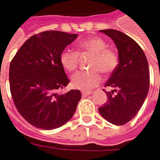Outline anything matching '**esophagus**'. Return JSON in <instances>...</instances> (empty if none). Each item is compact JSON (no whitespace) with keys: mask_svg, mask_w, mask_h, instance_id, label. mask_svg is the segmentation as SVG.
Instances as JSON below:
<instances>
[{"mask_svg":"<svg viewBox=\"0 0 160 160\" xmlns=\"http://www.w3.org/2000/svg\"><path fill=\"white\" fill-rule=\"evenodd\" d=\"M91 93H92V92H90V91H82V94H83V97L90 95Z\"/></svg>","mask_w":160,"mask_h":160,"instance_id":"34e87169","label":"esophagus"}]
</instances>
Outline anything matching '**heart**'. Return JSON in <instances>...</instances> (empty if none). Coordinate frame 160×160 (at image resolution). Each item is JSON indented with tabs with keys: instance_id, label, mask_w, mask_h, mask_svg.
<instances>
[{
	"instance_id": "heart-1",
	"label": "heart",
	"mask_w": 160,
	"mask_h": 160,
	"mask_svg": "<svg viewBox=\"0 0 160 160\" xmlns=\"http://www.w3.org/2000/svg\"><path fill=\"white\" fill-rule=\"evenodd\" d=\"M107 46V42L102 38L93 37L82 41L77 47V52L64 50L60 53V64L68 73L77 69L78 54H92L90 68L93 69L76 73L71 78V85L74 88L82 91L93 89L102 81L101 71L106 75H109L117 68L119 62L118 54L115 50Z\"/></svg>"
}]
</instances>
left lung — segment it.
I'll return each instance as SVG.
<instances>
[{"label": "left lung", "mask_w": 160, "mask_h": 160, "mask_svg": "<svg viewBox=\"0 0 160 160\" xmlns=\"http://www.w3.org/2000/svg\"><path fill=\"white\" fill-rule=\"evenodd\" d=\"M101 32L114 41L119 62L105 83L114 90L106 92L107 103L99 108V112L111 124L122 126L136 116L147 97L150 88L149 64L142 49L131 37L113 29Z\"/></svg>", "instance_id": "1"}]
</instances>
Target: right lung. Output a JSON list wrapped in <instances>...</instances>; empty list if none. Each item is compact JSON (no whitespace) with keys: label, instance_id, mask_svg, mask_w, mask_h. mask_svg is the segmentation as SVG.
Wrapping results in <instances>:
<instances>
[{"label":"right lung","instance_id":"1","mask_svg":"<svg viewBox=\"0 0 160 160\" xmlns=\"http://www.w3.org/2000/svg\"><path fill=\"white\" fill-rule=\"evenodd\" d=\"M77 34L44 31L24 42L9 65V88L18 111L29 124L52 130L70 119L82 95L79 90L58 94L69 80L59 56Z\"/></svg>","mask_w":160,"mask_h":160}]
</instances>
